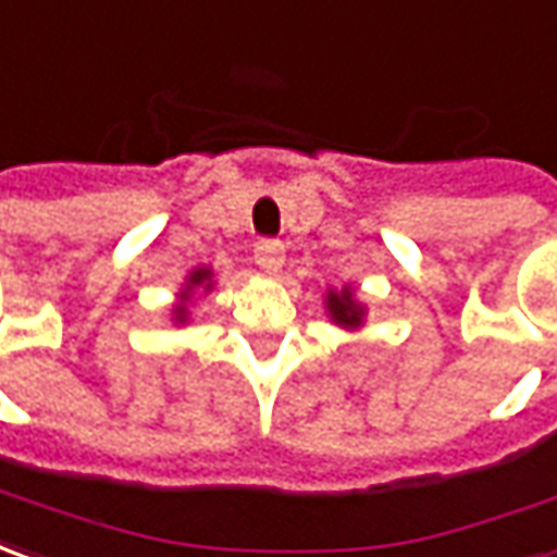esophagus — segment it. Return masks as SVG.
<instances>
[{
	"label": "esophagus",
	"instance_id": "obj_1",
	"mask_svg": "<svg viewBox=\"0 0 557 557\" xmlns=\"http://www.w3.org/2000/svg\"><path fill=\"white\" fill-rule=\"evenodd\" d=\"M283 259H286V252H283V243L280 240L264 237V240L256 243V264H259L261 271L274 274V271L283 268Z\"/></svg>",
	"mask_w": 557,
	"mask_h": 557
}]
</instances>
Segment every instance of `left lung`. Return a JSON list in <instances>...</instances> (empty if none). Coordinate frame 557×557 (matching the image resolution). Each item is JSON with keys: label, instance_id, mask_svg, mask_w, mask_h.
Listing matches in <instances>:
<instances>
[{"label": "left lung", "instance_id": "1", "mask_svg": "<svg viewBox=\"0 0 557 557\" xmlns=\"http://www.w3.org/2000/svg\"><path fill=\"white\" fill-rule=\"evenodd\" d=\"M326 308H330V314L336 323L342 326H357L360 323V305H357L355 298H351V289H342V293H330L326 296Z\"/></svg>", "mask_w": 557, "mask_h": 557}]
</instances>
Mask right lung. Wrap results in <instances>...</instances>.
Listing matches in <instances>:
<instances>
[{
	"instance_id": "right-lung-1",
	"label": "right lung",
	"mask_w": 557,
	"mask_h": 557,
	"mask_svg": "<svg viewBox=\"0 0 557 557\" xmlns=\"http://www.w3.org/2000/svg\"><path fill=\"white\" fill-rule=\"evenodd\" d=\"M202 283H209V271H206V268H200V271H194V274H190V286H187V289L202 286ZM175 317H178V320H184V305H178V308H175Z\"/></svg>"
}]
</instances>
